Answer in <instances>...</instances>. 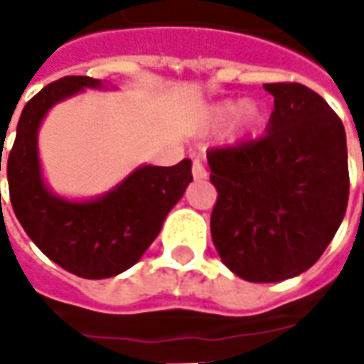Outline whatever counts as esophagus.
<instances>
[{"label":"esophagus","instance_id":"34e87169","mask_svg":"<svg viewBox=\"0 0 364 364\" xmlns=\"http://www.w3.org/2000/svg\"><path fill=\"white\" fill-rule=\"evenodd\" d=\"M206 167L200 159H193V177L195 179H206Z\"/></svg>","mask_w":364,"mask_h":364}]
</instances>
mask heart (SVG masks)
I'll use <instances>...</instances> for the list:
<instances>
[{"instance_id":"b5f03b06","label":"heart","mask_w":364,"mask_h":364,"mask_svg":"<svg viewBox=\"0 0 364 364\" xmlns=\"http://www.w3.org/2000/svg\"><path fill=\"white\" fill-rule=\"evenodd\" d=\"M232 117H234V128L236 130H247L259 120V109L252 101H245L240 107L234 101H222V103L213 105L208 109L206 120H208V124L218 127V124H224Z\"/></svg>"}]
</instances>
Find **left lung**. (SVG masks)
Returning a JSON list of instances; mask_svg holds the SVG:
<instances>
[{"instance_id":"1","label":"left lung","mask_w":364,"mask_h":364,"mask_svg":"<svg viewBox=\"0 0 364 364\" xmlns=\"http://www.w3.org/2000/svg\"><path fill=\"white\" fill-rule=\"evenodd\" d=\"M267 132L206 154L218 198L210 234L222 263L250 282H279L320 259L349 198L341 119L302 83H265Z\"/></svg>"}]
</instances>
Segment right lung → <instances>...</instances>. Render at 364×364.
<instances>
[{
    "label": "right lung",
    "instance_id": "add662e5",
    "mask_svg": "<svg viewBox=\"0 0 364 364\" xmlns=\"http://www.w3.org/2000/svg\"><path fill=\"white\" fill-rule=\"evenodd\" d=\"M85 87L103 85L90 75H66L25 105L7 158V181L13 213L48 259L83 279H109L142 257L193 181V173L191 159L171 167L140 166L93 200L54 195L41 173L36 134L54 105Z\"/></svg>",
    "mask_w": 364,
    "mask_h": 364
}]
</instances>
